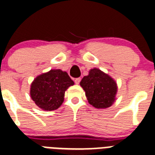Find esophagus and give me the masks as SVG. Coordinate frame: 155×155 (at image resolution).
Segmentation results:
<instances>
[{
  "label": "esophagus",
  "instance_id": "1",
  "mask_svg": "<svg viewBox=\"0 0 155 155\" xmlns=\"http://www.w3.org/2000/svg\"><path fill=\"white\" fill-rule=\"evenodd\" d=\"M80 81H81V78H75L74 82H75V84H78L80 83Z\"/></svg>",
  "mask_w": 155,
  "mask_h": 155
}]
</instances>
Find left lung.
I'll list each match as a JSON object with an SVG mask.
<instances>
[{
    "mask_svg": "<svg viewBox=\"0 0 155 155\" xmlns=\"http://www.w3.org/2000/svg\"><path fill=\"white\" fill-rule=\"evenodd\" d=\"M89 104L96 108H107L113 104L117 93V84L108 74L94 68L80 83Z\"/></svg>",
    "mask_w": 155,
    "mask_h": 155,
    "instance_id": "obj_1",
    "label": "left lung"
}]
</instances>
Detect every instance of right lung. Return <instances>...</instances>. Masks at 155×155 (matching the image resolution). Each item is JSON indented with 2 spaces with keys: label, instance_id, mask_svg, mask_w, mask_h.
<instances>
[{
  "label": "right lung",
  "instance_id": "1",
  "mask_svg": "<svg viewBox=\"0 0 155 155\" xmlns=\"http://www.w3.org/2000/svg\"><path fill=\"white\" fill-rule=\"evenodd\" d=\"M74 84L67 72L59 69L51 70L34 80L31 86V97L43 110H56L63 103L65 91Z\"/></svg>",
  "mask_w": 155,
  "mask_h": 155
}]
</instances>
